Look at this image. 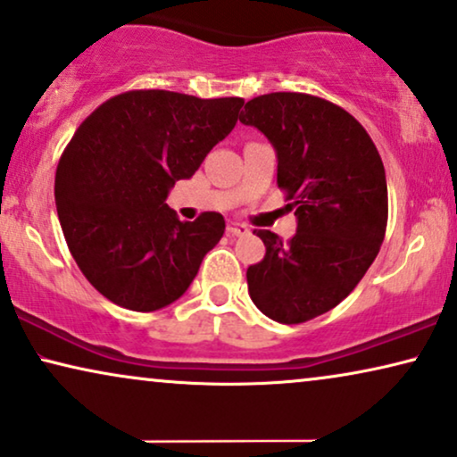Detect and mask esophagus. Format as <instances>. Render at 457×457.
<instances>
[{"mask_svg":"<svg viewBox=\"0 0 457 457\" xmlns=\"http://www.w3.org/2000/svg\"><path fill=\"white\" fill-rule=\"evenodd\" d=\"M247 233H250V230H247L245 224H239V222H228L227 224V235L228 237H243Z\"/></svg>","mask_w":457,"mask_h":457,"instance_id":"34e87169","label":"esophagus"}]
</instances>
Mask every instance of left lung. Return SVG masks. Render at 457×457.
<instances>
[{
	"mask_svg": "<svg viewBox=\"0 0 457 457\" xmlns=\"http://www.w3.org/2000/svg\"><path fill=\"white\" fill-rule=\"evenodd\" d=\"M239 121L277 151V185L298 216L281 241L253 230L266 253L247 269V289L272 321H311L340 304L376 260L388 222L386 174L376 145L351 112L302 92L247 100Z\"/></svg>",
	"mask_w": 457,
	"mask_h": 457,
	"instance_id": "1",
	"label": "left lung"
}]
</instances>
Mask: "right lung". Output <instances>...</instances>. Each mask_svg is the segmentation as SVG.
Wrapping results in <instances>:
<instances>
[{
    "label": "right lung",
    "mask_w": 457,
    "mask_h": 457,
    "mask_svg": "<svg viewBox=\"0 0 457 457\" xmlns=\"http://www.w3.org/2000/svg\"><path fill=\"white\" fill-rule=\"evenodd\" d=\"M241 106L237 96L132 90L77 128L56 168L58 220L79 270L112 304H171L220 241L222 214L180 222L165 197L227 138Z\"/></svg>",
    "instance_id": "1"
}]
</instances>
